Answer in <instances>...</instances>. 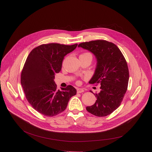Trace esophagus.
Here are the masks:
<instances>
[{"instance_id":"esophagus-1","label":"esophagus","mask_w":152,"mask_h":152,"mask_svg":"<svg viewBox=\"0 0 152 152\" xmlns=\"http://www.w3.org/2000/svg\"><path fill=\"white\" fill-rule=\"evenodd\" d=\"M84 91V90L82 88H77V93H82Z\"/></svg>"}]
</instances>
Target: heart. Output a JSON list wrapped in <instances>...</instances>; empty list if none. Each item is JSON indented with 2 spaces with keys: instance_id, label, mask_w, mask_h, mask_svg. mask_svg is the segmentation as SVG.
Here are the masks:
<instances>
[{
  "instance_id": "1",
  "label": "heart",
  "mask_w": 152,
  "mask_h": 152,
  "mask_svg": "<svg viewBox=\"0 0 152 152\" xmlns=\"http://www.w3.org/2000/svg\"><path fill=\"white\" fill-rule=\"evenodd\" d=\"M83 55H91L90 53H83Z\"/></svg>"
}]
</instances>
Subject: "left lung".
<instances>
[{
  "label": "left lung",
  "instance_id": "1",
  "mask_svg": "<svg viewBox=\"0 0 152 152\" xmlns=\"http://www.w3.org/2000/svg\"><path fill=\"white\" fill-rule=\"evenodd\" d=\"M78 47L94 55L97 65L89 82L101 85L100 91L95 94L96 102L86 110L95 116H106L120 106L126 92L129 77L127 62L115 44L104 40L83 42Z\"/></svg>",
  "mask_w": 152,
  "mask_h": 152
}]
</instances>
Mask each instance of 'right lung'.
I'll return each mask as SVG.
<instances>
[{"label": "right lung", "mask_w": 152, "mask_h": 152, "mask_svg": "<svg viewBox=\"0 0 152 152\" xmlns=\"http://www.w3.org/2000/svg\"><path fill=\"white\" fill-rule=\"evenodd\" d=\"M77 45L42 44L29 54L21 72V84L26 99L37 112L46 116L57 115L76 94V89L71 85L57 90L54 79L61 69L64 57Z\"/></svg>", "instance_id": "right-lung-1"}]
</instances>
